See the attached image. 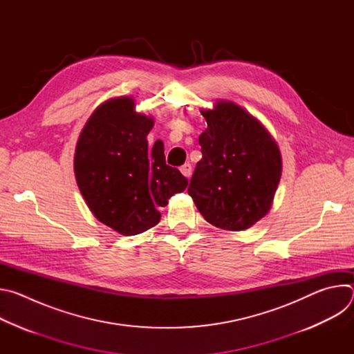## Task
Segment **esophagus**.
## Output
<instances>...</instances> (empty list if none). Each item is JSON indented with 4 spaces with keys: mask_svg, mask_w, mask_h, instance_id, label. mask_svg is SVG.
I'll list each match as a JSON object with an SVG mask.
<instances>
[{
    "mask_svg": "<svg viewBox=\"0 0 354 354\" xmlns=\"http://www.w3.org/2000/svg\"><path fill=\"white\" fill-rule=\"evenodd\" d=\"M180 172H182L183 176L190 178V175H192V165H190L189 162L185 164V165H182V167H180Z\"/></svg>",
    "mask_w": 354,
    "mask_h": 354,
    "instance_id": "1",
    "label": "esophagus"
}]
</instances>
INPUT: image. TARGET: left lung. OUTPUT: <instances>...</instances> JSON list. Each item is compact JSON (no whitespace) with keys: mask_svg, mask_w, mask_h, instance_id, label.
I'll list each match as a JSON object with an SVG mask.
<instances>
[{"mask_svg":"<svg viewBox=\"0 0 354 354\" xmlns=\"http://www.w3.org/2000/svg\"><path fill=\"white\" fill-rule=\"evenodd\" d=\"M207 129L200 134L201 160L187 193L213 225L242 231L269 212L281 176L277 144L266 129L232 102L201 111Z\"/></svg>","mask_w":354,"mask_h":354,"instance_id":"8db88e82","label":"left lung"}]
</instances>
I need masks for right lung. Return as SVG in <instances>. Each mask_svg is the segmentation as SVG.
Here are the masks:
<instances>
[{
  "label": "right lung",
  "instance_id": "1",
  "mask_svg": "<svg viewBox=\"0 0 354 354\" xmlns=\"http://www.w3.org/2000/svg\"><path fill=\"white\" fill-rule=\"evenodd\" d=\"M153 126L134 112L131 97H115L92 113L77 142L80 192L93 216L123 235L158 224L160 207L187 186L179 169L167 165L162 141L148 147Z\"/></svg>",
  "mask_w": 354,
  "mask_h": 354
}]
</instances>
